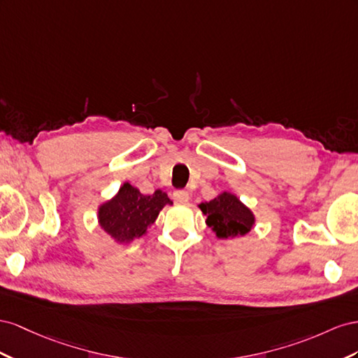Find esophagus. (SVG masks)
I'll use <instances>...</instances> for the list:
<instances>
[{"label": "esophagus", "instance_id": "34e87169", "mask_svg": "<svg viewBox=\"0 0 358 358\" xmlns=\"http://www.w3.org/2000/svg\"><path fill=\"white\" fill-rule=\"evenodd\" d=\"M173 201L177 203H187L189 202V193L186 190H176L173 192Z\"/></svg>", "mask_w": 358, "mask_h": 358}]
</instances>
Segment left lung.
<instances>
[{
    "mask_svg": "<svg viewBox=\"0 0 358 358\" xmlns=\"http://www.w3.org/2000/svg\"><path fill=\"white\" fill-rule=\"evenodd\" d=\"M207 216V224L217 238L228 240L249 234L255 224V216L244 203L229 192H223L210 202L199 203Z\"/></svg>",
    "mask_w": 358,
    "mask_h": 358,
    "instance_id": "8db88e82",
    "label": "left lung"
}]
</instances>
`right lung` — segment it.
<instances>
[{
  "mask_svg": "<svg viewBox=\"0 0 358 358\" xmlns=\"http://www.w3.org/2000/svg\"><path fill=\"white\" fill-rule=\"evenodd\" d=\"M166 203L171 206L172 201L160 189L152 195H142L139 189L124 182L114 198L99 207V224L115 241L127 244L145 236Z\"/></svg>",
  "mask_w": 358,
  "mask_h": 358,
  "instance_id": "add662e5",
  "label": "right lung"
}]
</instances>
